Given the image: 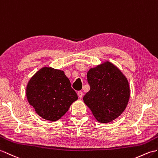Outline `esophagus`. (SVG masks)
Returning <instances> with one entry per match:
<instances>
[{"label":"esophagus","mask_w":158,"mask_h":158,"mask_svg":"<svg viewBox=\"0 0 158 158\" xmlns=\"http://www.w3.org/2000/svg\"><path fill=\"white\" fill-rule=\"evenodd\" d=\"M77 95H78V97H79L80 99L82 98V97H83V93L81 92V91H78Z\"/></svg>","instance_id":"obj_1"}]
</instances>
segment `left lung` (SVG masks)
I'll use <instances>...</instances> for the list:
<instances>
[{"instance_id":"8db88e82","label":"left lung","mask_w":158,"mask_h":158,"mask_svg":"<svg viewBox=\"0 0 158 158\" xmlns=\"http://www.w3.org/2000/svg\"><path fill=\"white\" fill-rule=\"evenodd\" d=\"M90 90L83 102L101 123H110L126 109L130 86L123 72L108 60L90 68L87 73Z\"/></svg>"}]
</instances>
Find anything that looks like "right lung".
Returning a JSON list of instances; mask_svg holds the SVG:
<instances>
[{"mask_svg":"<svg viewBox=\"0 0 158 158\" xmlns=\"http://www.w3.org/2000/svg\"><path fill=\"white\" fill-rule=\"evenodd\" d=\"M26 96L40 117L52 122L63 116L78 99L64 72L50 67H43L29 80Z\"/></svg>","mask_w":158,"mask_h":158,"instance_id":"obj_1","label":"right lung"}]
</instances>
